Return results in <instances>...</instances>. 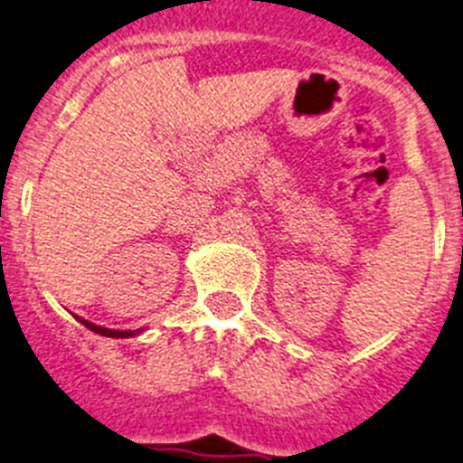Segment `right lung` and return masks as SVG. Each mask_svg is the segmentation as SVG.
Listing matches in <instances>:
<instances>
[{"instance_id":"add662e5","label":"right lung","mask_w":463,"mask_h":463,"mask_svg":"<svg viewBox=\"0 0 463 463\" xmlns=\"http://www.w3.org/2000/svg\"><path fill=\"white\" fill-rule=\"evenodd\" d=\"M86 328H90V331L99 333V335H107V337H130V335H137V331H111V328H102V326H95V324H90V321L86 319H79Z\"/></svg>"}]
</instances>
